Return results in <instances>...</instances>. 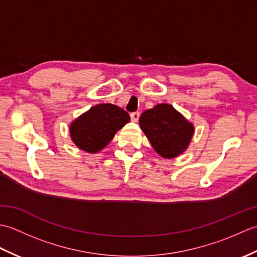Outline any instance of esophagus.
I'll return each mask as SVG.
<instances>
[{
  "mask_svg": "<svg viewBox=\"0 0 257 257\" xmlns=\"http://www.w3.org/2000/svg\"><path fill=\"white\" fill-rule=\"evenodd\" d=\"M130 117H132V120L133 121H138L139 120V117H140V112L139 111H136V112H132L130 113Z\"/></svg>",
  "mask_w": 257,
  "mask_h": 257,
  "instance_id": "34e87169",
  "label": "esophagus"
}]
</instances>
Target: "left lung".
Listing matches in <instances>:
<instances>
[{"mask_svg":"<svg viewBox=\"0 0 257 257\" xmlns=\"http://www.w3.org/2000/svg\"><path fill=\"white\" fill-rule=\"evenodd\" d=\"M139 123L154 149L167 159L182 154L194 133L193 124L167 103L144 111Z\"/></svg>","mask_w":257,"mask_h":257,"instance_id":"left-lung-1","label":"left lung"}]
</instances>
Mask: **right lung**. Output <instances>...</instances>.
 Masks as SVG:
<instances>
[{
	"mask_svg": "<svg viewBox=\"0 0 257 257\" xmlns=\"http://www.w3.org/2000/svg\"><path fill=\"white\" fill-rule=\"evenodd\" d=\"M129 120V113L122 108L100 103L73 121L70 137L79 149L95 154L105 148Z\"/></svg>",
	"mask_w": 257,
	"mask_h": 257,
	"instance_id": "right-lung-1",
	"label": "right lung"
}]
</instances>
